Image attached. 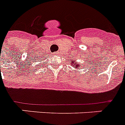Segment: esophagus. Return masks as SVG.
Segmentation results:
<instances>
[{
    "mask_svg": "<svg viewBox=\"0 0 125 125\" xmlns=\"http://www.w3.org/2000/svg\"><path fill=\"white\" fill-rule=\"evenodd\" d=\"M54 54H58V52H54Z\"/></svg>",
    "mask_w": 125,
    "mask_h": 125,
    "instance_id": "esophagus-1",
    "label": "esophagus"
}]
</instances>
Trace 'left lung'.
<instances>
[{"label": "left lung", "mask_w": 125, "mask_h": 125, "mask_svg": "<svg viewBox=\"0 0 125 125\" xmlns=\"http://www.w3.org/2000/svg\"><path fill=\"white\" fill-rule=\"evenodd\" d=\"M71 63H72V64L74 65V68H78L79 67V66L80 65L79 64H77V62H73V61H71Z\"/></svg>", "instance_id": "left-lung-1"}]
</instances>
